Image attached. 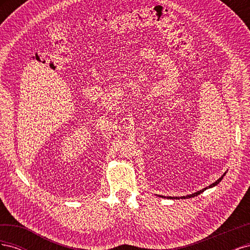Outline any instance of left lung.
<instances>
[{"label": "left lung", "instance_id": "1", "mask_svg": "<svg viewBox=\"0 0 250 250\" xmlns=\"http://www.w3.org/2000/svg\"><path fill=\"white\" fill-rule=\"evenodd\" d=\"M226 174V172L223 174V175L219 178L218 180H216L214 184H211V185H209L208 187H207V188H202V190H200V191H197L196 193H193V194H190V195H187V196H183V197H180L181 199H187V198H192V197H195V196H198L199 194H201L202 192H204L206 190H208V188H213V187H215V186H217L219 183H220V181L223 179V176L225 175ZM161 197H163V198H169V199H179L178 197H165V196H161Z\"/></svg>", "mask_w": 250, "mask_h": 250}]
</instances>
